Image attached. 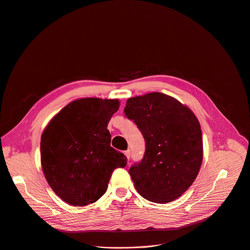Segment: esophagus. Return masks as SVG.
<instances>
[{"mask_svg": "<svg viewBox=\"0 0 250 250\" xmlns=\"http://www.w3.org/2000/svg\"><path fill=\"white\" fill-rule=\"evenodd\" d=\"M124 155L129 159V158H130V149H127V151H124Z\"/></svg>", "mask_w": 250, "mask_h": 250, "instance_id": "obj_1", "label": "esophagus"}]
</instances>
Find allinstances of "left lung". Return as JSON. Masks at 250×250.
<instances>
[{"label": "left lung", "mask_w": 250, "mask_h": 250, "mask_svg": "<svg viewBox=\"0 0 250 250\" xmlns=\"http://www.w3.org/2000/svg\"><path fill=\"white\" fill-rule=\"evenodd\" d=\"M125 116L141 131L146 149L129 174L139 194L171 202L194 182L203 160L202 131L194 113L175 98L151 92L129 98Z\"/></svg>", "instance_id": "obj_1"}]
</instances>
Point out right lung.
I'll use <instances>...</instances> for the list:
<instances>
[{
    "label": "right lung",
    "mask_w": 250,
    "mask_h": 250,
    "mask_svg": "<svg viewBox=\"0 0 250 250\" xmlns=\"http://www.w3.org/2000/svg\"><path fill=\"white\" fill-rule=\"evenodd\" d=\"M117 99L82 98L49 122L40 142L41 165L52 190L66 203L85 206L107 190L114 169L127 158L110 146L107 124Z\"/></svg>",
    "instance_id": "add662e5"
}]
</instances>
